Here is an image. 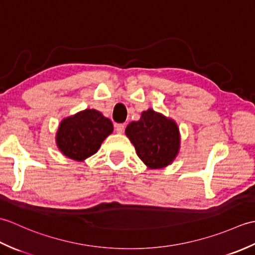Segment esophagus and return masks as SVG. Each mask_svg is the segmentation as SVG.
Wrapping results in <instances>:
<instances>
[{"mask_svg": "<svg viewBox=\"0 0 255 255\" xmlns=\"http://www.w3.org/2000/svg\"><path fill=\"white\" fill-rule=\"evenodd\" d=\"M115 129H116L117 133H123L124 130H125V125L124 124H116Z\"/></svg>", "mask_w": 255, "mask_h": 255, "instance_id": "esophagus-1", "label": "esophagus"}]
</instances>
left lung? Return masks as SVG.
<instances>
[{"label":"left lung","mask_w":255,"mask_h":255,"mask_svg":"<svg viewBox=\"0 0 255 255\" xmlns=\"http://www.w3.org/2000/svg\"><path fill=\"white\" fill-rule=\"evenodd\" d=\"M125 132L149 169H162L171 164L180 150L176 123L151 108L141 113L138 122L129 124Z\"/></svg>","instance_id":"left-lung-1"}]
</instances>
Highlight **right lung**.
Listing matches in <instances>:
<instances>
[{
	"label": "right lung",
	"mask_w": 255,
	"mask_h": 255,
	"mask_svg": "<svg viewBox=\"0 0 255 255\" xmlns=\"http://www.w3.org/2000/svg\"><path fill=\"white\" fill-rule=\"evenodd\" d=\"M113 130L112 122L101 112L85 110L63 119L59 125L56 142L68 158L83 161L97 152Z\"/></svg>",
	"instance_id": "1"
}]
</instances>
